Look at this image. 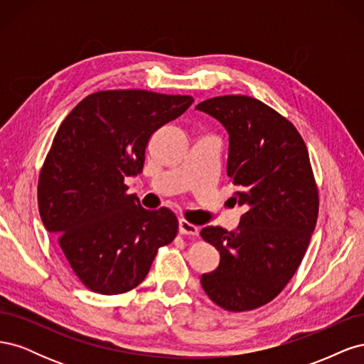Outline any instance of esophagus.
I'll return each mask as SVG.
<instances>
[{
  "label": "esophagus",
  "instance_id": "1",
  "mask_svg": "<svg viewBox=\"0 0 364 364\" xmlns=\"http://www.w3.org/2000/svg\"><path fill=\"white\" fill-rule=\"evenodd\" d=\"M179 232L182 235H197L199 234V228H197L196 225L186 222V220L181 218L179 220Z\"/></svg>",
  "mask_w": 364,
  "mask_h": 364
}]
</instances>
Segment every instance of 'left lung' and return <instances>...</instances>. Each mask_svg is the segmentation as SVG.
I'll use <instances>...</instances> for the list:
<instances>
[{
    "mask_svg": "<svg viewBox=\"0 0 364 364\" xmlns=\"http://www.w3.org/2000/svg\"><path fill=\"white\" fill-rule=\"evenodd\" d=\"M196 109L226 129V171L238 188L230 199L246 208L235 230L202 229L220 264L200 284L225 310H253L282 291L311 240L318 194L310 156L290 121L257 98L214 97Z\"/></svg>",
    "mask_w": 364,
    "mask_h": 364,
    "instance_id": "8db88e82",
    "label": "left lung"
}]
</instances>
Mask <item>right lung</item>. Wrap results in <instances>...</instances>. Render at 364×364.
<instances>
[{
  "label": "right lung",
  "mask_w": 364,
  "mask_h": 364,
  "mask_svg": "<svg viewBox=\"0 0 364 364\" xmlns=\"http://www.w3.org/2000/svg\"><path fill=\"white\" fill-rule=\"evenodd\" d=\"M193 102L142 90L100 91L62 121L39 176V214L90 290L135 289L158 249L178 234L170 209L142 208L124 179L142 171L150 136Z\"/></svg>",
  "instance_id": "1"
}]
</instances>
